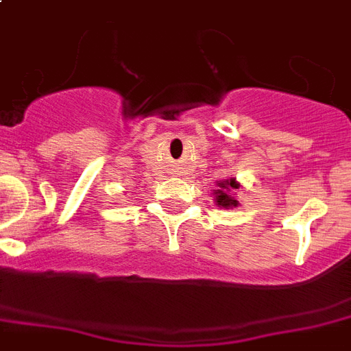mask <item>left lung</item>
Listing matches in <instances>:
<instances>
[{"instance_id":"8db88e82","label":"left lung","mask_w":351,"mask_h":351,"mask_svg":"<svg viewBox=\"0 0 351 351\" xmlns=\"http://www.w3.org/2000/svg\"><path fill=\"white\" fill-rule=\"evenodd\" d=\"M239 188L240 182L234 178L217 181V190H213V202H215V206L226 208V210L239 208L240 202L237 201V190Z\"/></svg>"}]
</instances>
